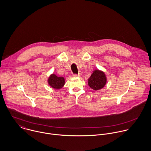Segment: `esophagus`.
Instances as JSON below:
<instances>
[{
  "instance_id": "obj_1",
  "label": "esophagus",
  "mask_w": 151,
  "mask_h": 151,
  "mask_svg": "<svg viewBox=\"0 0 151 151\" xmlns=\"http://www.w3.org/2000/svg\"><path fill=\"white\" fill-rule=\"evenodd\" d=\"M81 75V71H79L78 74H73V76H75V77H80Z\"/></svg>"
}]
</instances>
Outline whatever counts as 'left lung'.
I'll return each mask as SVG.
<instances>
[{"label":"left lung","mask_w":151,"mask_h":151,"mask_svg":"<svg viewBox=\"0 0 151 151\" xmlns=\"http://www.w3.org/2000/svg\"><path fill=\"white\" fill-rule=\"evenodd\" d=\"M106 83V78L105 73L98 70H96L88 79V86L93 90H99L102 88Z\"/></svg>","instance_id":"1"}]
</instances>
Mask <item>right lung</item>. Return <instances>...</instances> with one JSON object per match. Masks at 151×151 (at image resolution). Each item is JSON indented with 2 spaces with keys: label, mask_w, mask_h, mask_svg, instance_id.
<instances>
[{
  "label": "right lung",
  "mask_w": 151,
  "mask_h": 151,
  "mask_svg": "<svg viewBox=\"0 0 151 151\" xmlns=\"http://www.w3.org/2000/svg\"><path fill=\"white\" fill-rule=\"evenodd\" d=\"M48 83L52 88L60 89L65 85V79L63 77H59L55 74H52L48 79Z\"/></svg>",
  "instance_id": "add662e5"
}]
</instances>
